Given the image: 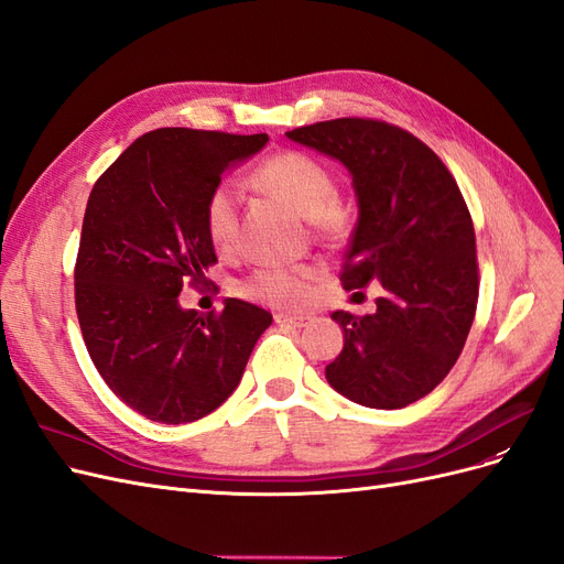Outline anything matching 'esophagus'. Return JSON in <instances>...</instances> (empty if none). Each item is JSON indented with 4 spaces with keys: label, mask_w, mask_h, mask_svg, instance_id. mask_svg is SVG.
I'll return each instance as SVG.
<instances>
[{
    "label": "esophagus",
    "mask_w": 564,
    "mask_h": 564,
    "mask_svg": "<svg viewBox=\"0 0 564 564\" xmlns=\"http://www.w3.org/2000/svg\"><path fill=\"white\" fill-rule=\"evenodd\" d=\"M274 321L279 325H288V328H306L312 323V316H288V314H276Z\"/></svg>",
    "instance_id": "esophagus-1"
}]
</instances>
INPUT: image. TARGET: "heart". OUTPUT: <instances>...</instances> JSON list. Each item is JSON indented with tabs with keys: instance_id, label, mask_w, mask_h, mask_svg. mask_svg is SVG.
Here are the masks:
<instances>
[{
	"instance_id": "heart-1",
	"label": "heart",
	"mask_w": 564,
	"mask_h": 564,
	"mask_svg": "<svg viewBox=\"0 0 564 564\" xmlns=\"http://www.w3.org/2000/svg\"><path fill=\"white\" fill-rule=\"evenodd\" d=\"M252 183L276 194L302 217L312 220L325 239H339L349 229V210L337 202V183L333 171L304 152H279L264 159L252 171ZM239 204L241 194L234 185H217L204 206V227L215 250L231 252L239 241ZM316 271L308 267H264L236 285V293L252 302L279 308H302L314 295Z\"/></svg>"
}]
</instances>
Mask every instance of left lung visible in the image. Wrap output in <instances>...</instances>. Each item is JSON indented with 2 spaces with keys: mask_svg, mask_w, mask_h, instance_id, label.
Returning <instances> with one entry per match:
<instances>
[{
  "mask_svg": "<svg viewBox=\"0 0 564 564\" xmlns=\"http://www.w3.org/2000/svg\"><path fill=\"white\" fill-rule=\"evenodd\" d=\"M285 135L351 173L358 223L341 285L384 290L372 314H333L344 347L325 379L375 410L420 401L457 362L478 304L476 231L457 183L420 138L387 121L347 117Z\"/></svg>",
  "mask_w": 564,
  "mask_h": 564,
  "instance_id": "1",
  "label": "left lung"
}]
</instances>
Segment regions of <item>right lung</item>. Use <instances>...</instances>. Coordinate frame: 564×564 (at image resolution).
<instances>
[{
  "label": "right lung",
  "mask_w": 564,
  "mask_h": 564,
  "mask_svg": "<svg viewBox=\"0 0 564 564\" xmlns=\"http://www.w3.org/2000/svg\"><path fill=\"white\" fill-rule=\"evenodd\" d=\"M267 142V133L156 129L90 189L75 267L82 335L105 384L152 422L187 424L220 408L271 325L264 308L234 297L220 314L180 306L183 285H206L217 262L208 194Z\"/></svg>",
  "instance_id": "obj_1"
}]
</instances>
